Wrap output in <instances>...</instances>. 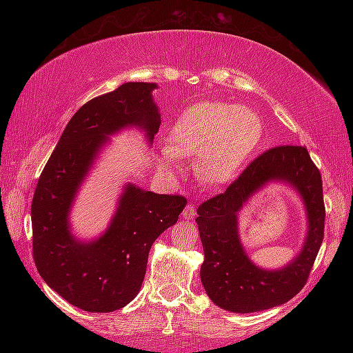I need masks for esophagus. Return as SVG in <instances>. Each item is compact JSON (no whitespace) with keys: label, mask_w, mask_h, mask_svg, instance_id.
Here are the masks:
<instances>
[{"label":"esophagus","mask_w":353,"mask_h":353,"mask_svg":"<svg viewBox=\"0 0 353 353\" xmlns=\"http://www.w3.org/2000/svg\"><path fill=\"white\" fill-rule=\"evenodd\" d=\"M182 214H183L185 219H193V218L196 216V208H194V205L190 202V204H187V207L183 208V213H182Z\"/></svg>","instance_id":"34e87169"}]
</instances>
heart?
<instances>
[{"mask_svg": "<svg viewBox=\"0 0 353 353\" xmlns=\"http://www.w3.org/2000/svg\"><path fill=\"white\" fill-rule=\"evenodd\" d=\"M261 119L246 105L202 101L179 113L166 135L159 163L179 170L177 155L198 157V171L213 187L234 181L261 140Z\"/></svg>", "mask_w": 353, "mask_h": 353, "instance_id": "b5f03b06", "label": "heart"}]
</instances>
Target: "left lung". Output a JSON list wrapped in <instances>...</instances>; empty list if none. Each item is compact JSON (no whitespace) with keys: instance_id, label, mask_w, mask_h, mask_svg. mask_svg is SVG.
Returning a JSON list of instances; mask_svg holds the SVG:
<instances>
[{"instance_id":"1","label":"left lung","mask_w":353,"mask_h":353,"mask_svg":"<svg viewBox=\"0 0 353 353\" xmlns=\"http://www.w3.org/2000/svg\"><path fill=\"white\" fill-rule=\"evenodd\" d=\"M283 181L294 188L306 205L309 230L304 246L279 270L256 267L237 234V212L265 184ZM325 207L321 172L303 146L268 149L248 165L224 193L198 207L196 223L204 248L201 282L214 305L232 313H255L282 305L305 286L324 240Z\"/></svg>"}]
</instances>
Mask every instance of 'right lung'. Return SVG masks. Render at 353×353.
I'll use <instances>...</instances> for the list:
<instances>
[{
    "mask_svg": "<svg viewBox=\"0 0 353 353\" xmlns=\"http://www.w3.org/2000/svg\"><path fill=\"white\" fill-rule=\"evenodd\" d=\"M154 88L157 83L126 82L83 104L65 128L35 188V266L50 288L83 312H115L139 294L152 243L177 223L187 205L183 196L157 194L128 183L103 235L81 241L70 230L77 190L109 135L135 126L152 143L160 126Z\"/></svg>",
    "mask_w": 353,
    "mask_h": 353,
    "instance_id": "1",
    "label": "right lung"
}]
</instances>
